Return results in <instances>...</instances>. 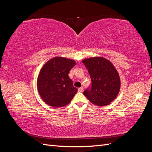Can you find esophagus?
<instances>
[{"mask_svg": "<svg viewBox=\"0 0 152 152\" xmlns=\"http://www.w3.org/2000/svg\"><path fill=\"white\" fill-rule=\"evenodd\" d=\"M78 91L80 92V93H82V92H83V87H79V88L78 89Z\"/></svg>", "mask_w": 152, "mask_h": 152, "instance_id": "obj_1", "label": "esophagus"}]
</instances>
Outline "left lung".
Listing matches in <instances>:
<instances>
[{
  "mask_svg": "<svg viewBox=\"0 0 152 152\" xmlns=\"http://www.w3.org/2000/svg\"><path fill=\"white\" fill-rule=\"evenodd\" d=\"M82 62L89 72L91 88L84 95L93 104L104 107L115 99L121 89V79L115 67L108 59L97 56L86 58Z\"/></svg>",
  "mask_w": 152,
  "mask_h": 152,
  "instance_id": "left-lung-1",
  "label": "left lung"
}]
</instances>
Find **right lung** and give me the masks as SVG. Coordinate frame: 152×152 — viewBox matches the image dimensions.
<instances>
[{
  "label": "right lung",
  "instance_id": "obj_1",
  "mask_svg": "<svg viewBox=\"0 0 152 152\" xmlns=\"http://www.w3.org/2000/svg\"><path fill=\"white\" fill-rule=\"evenodd\" d=\"M75 61L54 57L45 63L39 73L37 86L44 102L54 108L63 107L71 102L77 89L68 76Z\"/></svg>",
  "mask_w": 152,
  "mask_h": 152
}]
</instances>
